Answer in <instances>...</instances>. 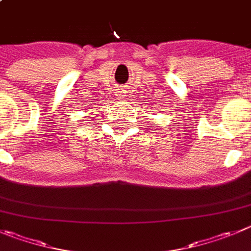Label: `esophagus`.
Returning a JSON list of instances; mask_svg holds the SVG:
<instances>
[{
  "label": "esophagus",
  "mask_w": 251,
  "mask_h": 251,
  "mask_svg": "<svg viewBox=\"0 0 251 251\" xmlns=\"http://www.w3.org/2000/svg\"><path fill=\"white\" fill-rule=\"evenodd\" d=\"M118 98H125V90L124 89H116V94H115Z\"/></svg>",
  "instance_id": "esophagus-1"
}]
</instances>
